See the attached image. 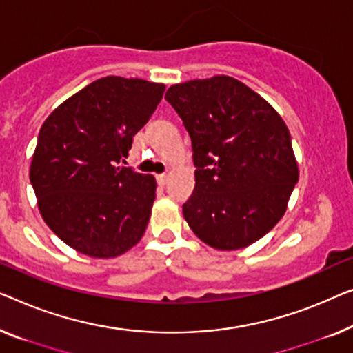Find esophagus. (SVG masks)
I'll return each mask as SVG.
<instances>
[{
	"label": "esophagus",
	"mask_w": 353,
	"mask_h": 353,
	"mask_svg": "<svg viewBox=\"0 0 353 353\" xmlns=\"http://www.w3.org/2000/svg\"><path fill=\"white\" fill-rule=\"evenodd\" d=\"M156 180H157V185L159 186H165L167 181H168V176L165 173H161V175H156Z\"/></svg>",
	"instance_id": "esophagus-1"
}]
</instances>
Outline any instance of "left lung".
<instances>
[{
    "label": "left lung",
    "mask_w": 353,
    "mask_h": 353,
    "mask_svg": "<svg viewBox=\"0 0 353 353\" xmlns=\"http://www.w3.org/2000/svg\"><path fill=\"white\" fill-rule=\"evenodd\" d=\"M165 99L192 141L196 186L183 205L189 228L223 252L254 243L282 219L299 178L282 116L226 74L173 84Z\"/></svg>",
    "instance_id": "8db88e82"
}]
</instances>
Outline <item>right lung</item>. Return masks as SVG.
Here are the masks:
<instances>
[{
	"label": "right lung",
	"instance_id": "add662e5",
	"mask_svg": "<svg viewBox=\"0 0 353 353\" xmlns=\"http://www.w3.org/2000/svg\"><path fill=\"white\" fill-rule=\"evenodd\" d=\"M165 85L106 76L60 103L41 125L30 181L44 223L68 247L108 259L140 242L156 178L116 164L159 105Z\"/></svg>",
	"mask_w": 353,
	"mask_h": 353
}]
</instances>
